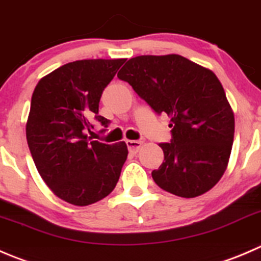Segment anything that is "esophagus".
<instances>
[{
    "mask_svg": "<svg viewBox=\"0 0 261 261\" xmlns=\"http://www.w3.org/2000/svg\"><path fill=\"white\" fill-rule=\"evenodd\" d=\"M127 147L132 153H137V152L141 149L142 144H143V141H133V139H127Z\"/></svg>",
    "mask_w": 261,
    "mask_h": 261,
    "instance_id": "esophagus-1",
    "label": "esophagus"
}]
</instances>
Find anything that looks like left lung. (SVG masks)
<instances>
[{
	"instance_id": "8db88e82",
	"label": "left lung",
	"mask_w": 261,
	"mask_h": 261,
	"mask_svg": "<svg viewBox=\"0 0 261 261\" xmlns=\"http://www.w3.org/2000/svg\"><path fill=\"white\" fill-rule=\"evenodd\" d=\"M156 113L171 118L172 139L161 143L164 162L152 171L161 189L195 198L212 189L231 154L234 117L210 68L179 54L138 56L118 72Z\"/></svg>"
}]
</instances>
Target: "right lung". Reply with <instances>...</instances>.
<instances>
[{"instance_id": "obj_1", "label": "right lung", "mask_w": 261, "mask_h": 261, "mask_svg": "<svg viewBox=\"0 0 261 261\" xmlns=\"http://www.w3.org/2000/svg\"><path fill=\"white\" fill-rule=\"evenodd\" d=\"M125 62L81 59L40 79L32 96L27 139L38 172L49 189L69 204L85 207L114 190L128 156L125 142L90 141L86 130L99 115L102 91Z\"/></svg>"}]
</instances>
